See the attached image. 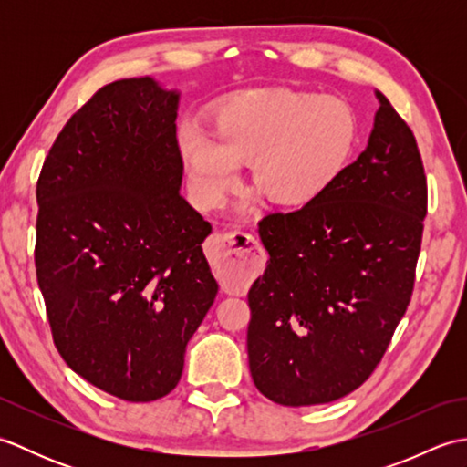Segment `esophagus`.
I'll return each instance as SVG.
<instances>
[{
    "mask_svg": "<svg viewBox=\"0 0 467 467\" xmlns=\"http://www.w3.org/2000/svg\"><path fill=\"white\" fill-rule=\"evenodd\" d=\"M208 256H211L216 279L228 291L249 285L263 265L259 241L243 228L213 234L208 243Z\"/></svg>",
    "mask_w": 467,
    "mask_h": 467,
    "instance_id": "obj_1",
    "label": "esophagus"
}]
</instances>
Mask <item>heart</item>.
<instances>
[{
    "label": "heart",
    "instance_id": "heart-1",
    "mask_svg": "<svg viewBox=\"0 0 467 467\" xmlns=\"http://www.w3.org/2000/svg\"><path fill=\"white\" fill-rule=\"evenodd\" d=\"M359 138L353 106L339 96L295 90L254 92L223 106L213 138L201 128L181 132V152L204 206H221L249 162L254 194L273 206L303 208L321 198L349 164Z\"/></svg>",
    "mask_w": 467,
    "mask_h": 467
}]
</instances>
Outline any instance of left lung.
Here are the masks:
<instances>
[{
  "label": "left lung",
  "instance_id": "1",
  "mask_svg": "<svg viewBox=\"0 0 467 467\" xmlns=\"http://www.w3.org/2000/svg\"><path fill=\"white\" fill-rule=\"evenodd\" d=\"M367 148L315 202L259 223L269 251L249 291L253 381L275 403H329L363 385L408 309L428 184L389 100Z\"/></svg>",
  "mask_w": 467,
  "mask_h": 467
}]
</instances>
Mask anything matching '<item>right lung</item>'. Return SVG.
<instances>
[{
  "label": "right lung",
  "mask_w": 467,
  "mask_h": 467,
  "mask_svg": "<svg viewBox=\"0 0 467 467\" xmlns=\"http://www.w3.org/2000/svg\"><path fill=\"white\" fill-rule=\"evenodd\" d=\"M181 92L154 78L100 88L69 118L39 174L36 273L59 355L124 401L181 381L218 285L213 226L181 194Z\"/></svg>",
  "instance_id": "obj_1"
}]
</instances>
